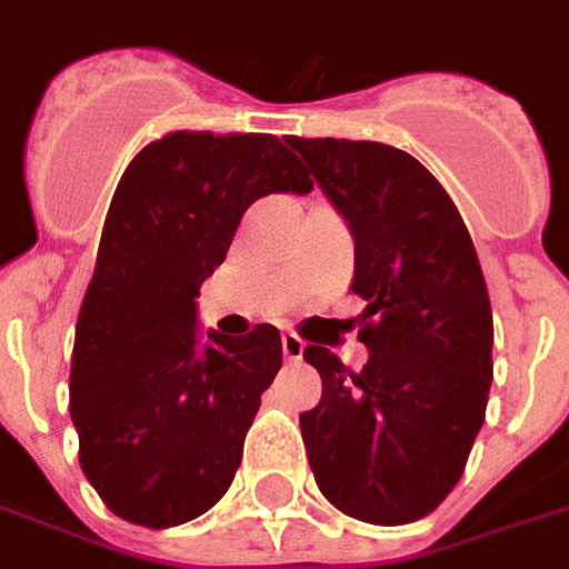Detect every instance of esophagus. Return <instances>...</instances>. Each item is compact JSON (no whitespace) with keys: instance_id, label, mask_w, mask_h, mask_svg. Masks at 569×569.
<instances>
[{"instance_id":"esophagus-1","label":"esophagus","mask_w":569,"mask_h":569,"mask_svg":"<svg viewBox=\"0 0 569 569\" xmlns=\"http://www.w3.org/2000/svg\"><path fill=\"white\" fill-rule=\"evenodd\" d=\"M283 357L289 359V362H298V359L305 357V341H301L298 335L292 332L283 335Z\"/></svg>"}]
</instances>
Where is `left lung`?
Returning a JSON list of instances; mask_svg holds the SVG:
<instances>
[{"label":"left lung","mask_w":569,"mask_h":569,"mask_svg":"<svg viewBox=\"0 0 569 569\" xmlns=\"http://www.w3.org/2000/svg\"><path fill=\"white\" fill-rule=\"evenodd\" d=\"M286 142L350 224V292L366 301L362 369L305 347L322 378L320 406L301 415L310 469L350 518L418 521L460 481L488 408L493 317L472 237L408 151L332 137Z\"/></svg>","instance_id":"1"}]
</instances>
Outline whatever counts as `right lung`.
I'll list each match as a JSON object with an SVG mask.
<instances>
[{"label": "right lung", "mask_w": 569, "mask_h": 569, "mask_svg": "<svg viewBox=\"0 0 569 569\" xmlns=\"http://www.w3.org/2000/svg\"><path fill=\"white\" fill-rule=\"evenodd\" d=\"M310 188L308 167L271 133L170 130L128 163L69 371L79 463L118 518L186 525L231 488L283 345L271 322L200 345L194 298L249 203Z\"/></svg>", "instance_id": "add662e5"}]
</instances>
